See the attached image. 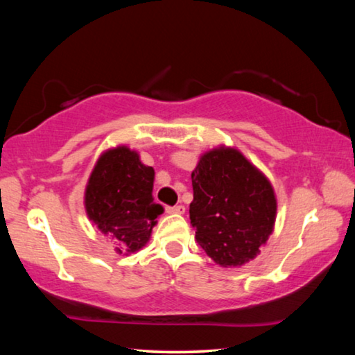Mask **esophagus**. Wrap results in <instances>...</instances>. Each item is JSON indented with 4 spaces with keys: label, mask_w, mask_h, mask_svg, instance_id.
Instances as JSON below:
<instances>
[{
    "label": "esophagus",
    "mask_w": 355,
    "mask_h": 355,
    "mask_svg": "<svg viewBox=\"0 0 355 355\" xmlns=\"http://www.w3.org/2000/svg\"><path fill=\"white\" fill-rule=\"evenodd\" d=\"M166 211L169 214H184V207L177 205V207H167Z\"/></svg>",
    "instance_id": "1"
}]
</instances>
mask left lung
<instances>
[{"label":"left lung","mask_w":355,"mask_h":355,"mask_svg":"<svg viewBox=\"0 0 355 355\" xmlns=\"http://www.w3.org/2000/svg\"><path fill=\"white\" fill-rule=\"evenodd\" d=\"M191 180L189 219L200 248L222 268L254 260L277 218L269 178L238 148L219 146L200 155Z\"/></svg>","instance_id":"left-lung-1"}]
</instances>
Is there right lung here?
I'll list each match as a JSON object with an SVG mask.
<instances>
[{
  "mask_svg": "<svg viewBox=\"0 0 355 355\" xmlns=\"http://www.w3.org/2000/svg\"><path fill=\"white\" fill-rule=\"evenodd\" d=\"M153 167L142 164L136 150L117 146L98 156L84 191V209L117 254H135L150 241L164 211L153 202Z\"/></svg>",
  "mask_w": 355,
  "mask_h": 355,
  "instance_id": "right-lung-1",
  "label": "right lung"
}]
</instances>
